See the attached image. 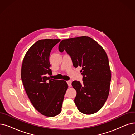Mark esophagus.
<instances>
[{
    "mask_svg": "<svg viewBox=\"0 0 135 135\" xmlns=\"http://www.w3.org/2000/svg\"><path fill=\"white\" fill-rule=\"evenodd\" d=\"M67 84H68L69 86H72V81L71 80L67 81Z\"/></svg>",
    "mask_w": 135,
    "mask_h": 135,
    "instance_id": "esophagus-1",
    "label": "esophagus"
}]
</instances>
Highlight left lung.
<instances>
[{
  "label": "left lung",
  "mask_w": 135,
  "mask_h": 135,
  "mask_svg": "<svg viewBox=\"0 0 135 135\" xmlns=\"http://www.w3.org/2000/svg\"><path fill=\"white\" fill-rule=\"evenodd\" d=\"M58 49L71 56L74 67H81L83 83L74 80L72 85L77 91L74 103L80 112L86 115L100 110L109 96L111 71L104 49L88 36L62 40Z\"/></svg>",
  "instance_id": "8db88e82"
}]
</instances>
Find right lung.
Masks as SVG:
<instances>
[{"mask_svg":"<svg viewBox=\"0 0 135 135\" xmlns=\"http://www.w3.org/2000/svg\"><path fill=\"white\" fill-rule=\"evenodd\" d=\"M60 39L40 40L28 50L23 59L21 77L25 91L34 108L42 115L54 117L61 112L68 84L51 75L49 58L52 49Z\"/></svg>","mask_w":135,"mask_h":135,"instance_id":"obj_1","label":"right lung"}]
</instances>
